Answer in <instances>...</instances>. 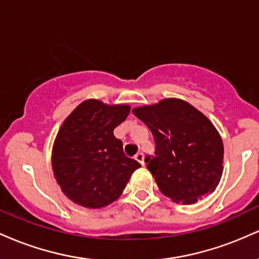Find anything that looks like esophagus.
<instances>
[{
	"mask_svg": "<svg viewBox=\"0 0 259 259\" xmlns=\"http://www.w3.org/2000/svg\"><path fill=\"white\" fill-rule=\"evenodd\" d=\"M135 159L138 160V162L140 163V164H142V165L145 164V162H144V153H142V152H139V153H136V156H135Z\"/></svg>",
	"mask_w": 259,
	"mask_h": 259,
	"instance_id": "obj_1",
	"label": "esophagus"
}]
</instances>
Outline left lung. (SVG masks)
I'll return each mask as SVG.
<instances>
[{
    "label": "left lung",
    "mask_w": 259,
    "mask_h": 259,
    "mask_svg": "<svg viewBox=\"0 0 259 259\" xmlns=\"http://www.w3.org/2000/svg\"><path fill=\"white\" fill-rule=\"evenodd\" d=\"M133 113L153 135L156 152L145 162L163 195L191 204L214 191L223 174L224 147L206 115L179 99L138 107Z\"/></svg>",
    "instance_id": "8db88e82"
}]
</instances>
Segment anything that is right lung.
<instances>
[{"mask_svg":"<svg viewBox=\"0 0 259 259\" xmlns=\"http://www.w3.org/2000/svg\"><path fill=\"white\" fill-rule=\"evenodd\" d=\"M130 107L86 100L63 121L52 150L57 184L74 203L86 208L108 206L123 194L138 160L123 152L113 134Z\"/></svg>","mask_w":259,"mask_h":259,"instance_id":"obj_1","label":"right lung"}]
</instances>
